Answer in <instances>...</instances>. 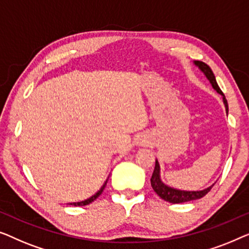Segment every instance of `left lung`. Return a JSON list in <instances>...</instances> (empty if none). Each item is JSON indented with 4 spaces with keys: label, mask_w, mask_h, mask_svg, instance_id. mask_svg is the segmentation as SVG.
<instances>
[{
    "label": "left lung",
    "mask_w": 249,
    "mask_h": 249,
    "mask_svg": "<svg viewBox=\"0 0 249 249\" xmlns=\"http://www.w3.org/2000/svg\"><path fill=\"white\" fill-rule=\"evenodd\" d=\"M194 64L197 66L203 73H204L206 79H208L210 83H211L212 88L214 89L219 94H221L223 104H225V107H226V113L228 115V103H227L225 94H223L221 89L219 88L218 83H216L215 76L213 74L211 68H210L208 64H205L204 62H201V61H194ZM213 185L202 191H181V190H176V188L168 186V185L163 184L160 179V166H159L158 160H156L155 170H153V174L151 177V186L153 188V191H155L161 198L164 199V201L174 203V204H176V203L194 201V199H198L208 194L209 192L211 191Z\"/></svg>",
    "instance_id": "left-lung-1"
}]
</instances>
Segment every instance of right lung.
Listing matches in <instances>:
<instances>
[{"mask_svg":"<svg viewBox=\"0 0 249 249\" xmlns=\"http://www.w3.org/2000/svg\"><path fill=\"white\" fill-rule=\"evenodd\" d=\"M108 180V179H107ZM107 180L105 181V184L103 185V186H101V188L99 191L97 192L96 194L94 195H92L91 196V197H89V198H87V199H85V201H81V202H74V203H70V204L71 205H74V206H83V205H88V204H90L91 202H93L94 199H96L98 196H100L101 195V193H103L104 192V190H105V187H106V184H107Z\"/></svg>","mask_w":249,"mask_h":249,"instance_id":"obj_1","label":"right lung"}]
</instances>
